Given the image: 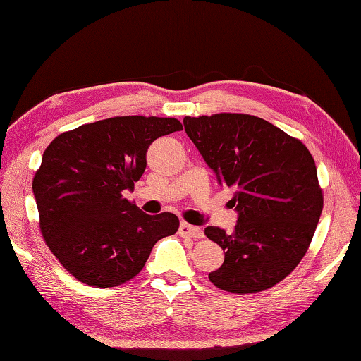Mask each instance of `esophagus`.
Segmentation results:
<instances>
[{
  "instance_id": "obj_1",
  "label": "esophagus",
  "mask_w": 361,
  "mask_h": 361,
  "mask_svg": "<svg viewBox=\"0 0 361 361\" xmlns=\"http://www.w3.org/2000/svg\"><path fill=\"white\" fill-rule=\"evenodd\" d=\"M179 235L185 238H203V230H201L200 226L182 222L179 226Z\"/></svg>"
}]
</instances>
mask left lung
I'll use <instances>...</instances> for the list:
<instances>
[{"label": "left lung", "mask_w": 361, "mask_h": 361, "mask_svg": "<svg viewBox=\"0 0 361 361\" xmlns=\"http://www.w3.org/2000/svg\"><path fill=\"white\" fill-rule=\"evenodd\" d=\"M185 133L239 214L231 233L204 235L225 252L209 273L220 290L238 295L274 287L298 267L317 228L324 193L311 152L300 139L249 114L185 117Z\"/></svg>", "instance_id": "1"}]
</instances>
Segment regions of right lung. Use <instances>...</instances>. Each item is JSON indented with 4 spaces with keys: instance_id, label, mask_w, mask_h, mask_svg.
I'll return each instance as SVG.
<instances>
[{
    "instance_id": "add662e5",
    "label": "right lung",
    "mask_w": 361,
    "mask_h": 361,
    "mask_svg": "<svg viewBox=\"0 0 361 361\" xmlns=\"http://www.w3.org/2000/svg\"><path fill=\"white\" fill-rule=\"evenodd\" d=\"M180 130L173 117H111L61 133L44 150L33 177L41 235L75 279L122 286L179 228L174 214H144L123 192L144 174L149 145Z\"/></svg>"
}]
</instances>
